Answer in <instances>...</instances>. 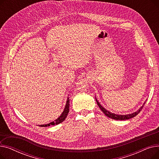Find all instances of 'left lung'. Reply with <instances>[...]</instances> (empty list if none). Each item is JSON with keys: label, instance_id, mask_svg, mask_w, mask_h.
<instances>
[{"label": "left lung", "instance_id": "left-lung-1", "mask_svg": "<svg viewBox=\"0 0 159 159\" xmlns=\"http://www.w3.org/2000/svg\"><path fill=\"white\" fill-rule=\"evenodd\" d=\"M95 100H96V102H97V105H98V107H100V109H101V110H102V111L107 116V117L111 118V119H112L119 120H128V119H131V118H133V117H134V116H135L136 115H137L140 113V111L142 110V109H143V107H144V104L146 103V102H144V105H143V106H142L137 111H136V112H135V113H131V114H129V115H116V114H115V113H111V112H110V111H108L107 110H106V109H104V108L101 104H100V103L97 101V100L96 97H95Z\"/></svg>", "mask_w": 159, "mask_h": 159}]
</instances>
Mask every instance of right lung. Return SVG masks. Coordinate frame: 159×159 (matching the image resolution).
I'll return each instance as SVG.
<instances>
[{
    "label": "right lung",
    "instance_id": "obj_1",
    "mask_svg": "<svg viewBox=\"0 0 159 159\" xmlns=\"http://www.w3.org/2000/svg\"><path fill=\"white\" fill-rule=\"evenodd\" d=\"M69 110H70V98H68V100H67L66 102V107L64 108V110L62 112V113L61 114V115L58 117L57 120H55L53 122H50L48 124H44V125H39V126L40 127H47V126H54V125H57L60 124L61 122H62L66 118L67 115H68V113H69Z\"/></svg>",
    "mask_w": 159,
    "mask_h": 159
}]
</instances>
